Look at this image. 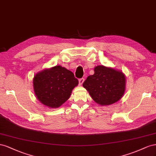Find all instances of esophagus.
<instances>
[{"mask_svg":"<svg viewBox=\"0 0 156 156\" xmlns=\"http://www.w3.org/2000/svg\"><path fill=\"white\" fill-rule=\"evenodd\" d=\"M83 82H84V78H80L79 80V84L80 85H82V83H83Z\"/></svg>","mask_w":156,"mask_h":156,"instance_id":"obj_1","label":"esophagus"}]
</instances>
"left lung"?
<instances>
[{"label":"left lung","instance_id":"left-lung-1","mask_svg":"<svg viewBox=\"0 0 156 156\" xmlns=\"http://www.w3.org/2000/svg\"><path fill=\"white\" fill-rule=\"evenodd\" d=\"M95 73L87 78L83 86L92 99L101 105H110L122 97L126 87L123 73L103 65L94 69Z\"/></svg>","mask_w":156,"mask_h":156}]
</instances>
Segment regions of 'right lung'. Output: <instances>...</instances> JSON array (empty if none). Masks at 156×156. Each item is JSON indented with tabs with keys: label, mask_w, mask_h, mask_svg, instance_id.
Listing matches in <instances>:
<instances>
[{
	"label": "right lung",
	"mask_w": 156,
	"mask_h": 156,
	"mask_svg": "<svg viewBox=\"0 0 156 156\" xmlns=\"http://www.w3.org/2000/svg\"><path fill=\"white\" fill-rule=\"evenodd\" d=\"M78 80L71 71L61 66L46 69L33 79L34 91L40 102L51 108H57L69 99Z\"/></svg>",
	"instance_id": "right-lung-1"
}]
</instances>
